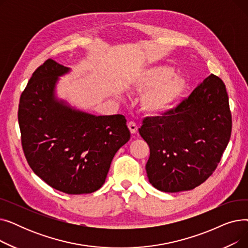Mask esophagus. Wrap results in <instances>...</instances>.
<instances>
[{
	"label": "esophagus",
	"mask_w": 248,
	"mask_h": 248,
	"mask_svg": "<svg viewBox=\"0 0 248 248\" xmlns=\"http://www.w3.org/2000/svg\"><path fill=\"white\" fill-rule=\"evenodd\" d=\"M127 126H128L129 131H131L132 134H136L138 132V125H137V124L135 122H129L127 124Z\"/></svg>",
	"instance_id": "34e87169"
}]
</instances>
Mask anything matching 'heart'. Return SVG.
I'll list each match as a JSON object with an SVG mask.
<instances>
[{"mask_svg": "<svg viewBox=\"0 0 248 248\" xmlns=\"http://www.w3.org/2000/svg\"><path fill=\"white\" fill-rule=\"evenodd\" d=\"M132 84L136 90L144 93L140 98V108L150 115L172 110L188 88L186 78L168 66L142 69L135 75Z\"/></svg>", "mask_w": 248, "mask_h": 248, "instance_id": "heart-1", "label": "heart"}]
</instances>
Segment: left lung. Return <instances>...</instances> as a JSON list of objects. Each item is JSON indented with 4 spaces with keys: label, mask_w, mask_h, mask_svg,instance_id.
Instances as JSON below:
<instances>
[{
    "label": "left lung",
    "mask_w": 248,
    "mask_h": 248,
    "mask_svg": "<svg viewBox=\"0 0 248 248\" xmlns=\"http://www.w3.org/2000/svg\"><path fill=\"white\" fill-rule=\"evenodd\" d=\"M231 128L225 84L211 74L176 108L142 121L139 132L150 147V183L167 193L204 183L222 157Z\"/></svg>",
    "instance_id": "left-lung-1"
}]
</instances>
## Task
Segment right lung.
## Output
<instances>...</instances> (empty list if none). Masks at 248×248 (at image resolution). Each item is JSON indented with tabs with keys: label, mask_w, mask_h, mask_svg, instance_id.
<instances>
[{
	"label": "right lung",
	"mask_w": 248,
	"mask_h": 248,
	"mask_svg": "<svg viewBox=\"0 0 248 248\" xmlns=\"http://www.w3.org/2000/svg\"><path fill=\"white\" fill-rule=\"evenodd\" d=\"M69 68L47 59L20 97L18 121L24 155L33 172L66 194H88L106 182L115 153L131 138L122 114L93 115L55 96Z\"/></svg>",
	"instance_id": "obj_1"
}]
</instances>
